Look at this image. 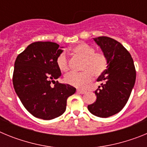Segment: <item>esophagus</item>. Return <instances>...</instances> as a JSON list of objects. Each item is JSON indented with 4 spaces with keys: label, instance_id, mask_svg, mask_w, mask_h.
Returning <instances> with one entry per match:
<instances>
[{
    "label": "esophagus",
    "instance_id": "1",
    "mask_svg": "<svg viewBox=\"0 0 147 147\" xmlns=\"http://www.w3.org/2000/svg\"><path fill=\"white\" fill-rule=\"evenodd\" d=\"M77 92L78 93H80V94H84V93H86V91L85 90H77Z\"/></svg>",
    "mask_w": 147,
    "mask_h": 147
}]
</instances>
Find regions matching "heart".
<instances>
[{"label": "heart", "instance_id": "obj_1", "mask_svg": "<svg viewBox=\"0 0 147 147\" xmlns=\"http://www.w3.org/2000/svg\"><path fill=\"white\" fill-rule=\"evenodd\" d=\"M73 55L82 59L80 70L82 72L71 73L65 76L67 84L77 88H84L92 80V76L98 77L103 74L108 65V59L104 53L96 52L95 49L85 42H80L71 49ZM58 68L62 72L69 70V62L64 52L58 55L56 59Z\"/></svg>", "mask_w": 147, "mask_h": 147}]
</instances>
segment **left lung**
I'll return each mask as SVG.
<instances>
[{"label": "left lung", "mask_w": 147, "mask_h": 147, "mask_svg": "<svg viewBox=\"0 0 147 147\" xmlns=\"http://www.w3.org/2000/svg\"><path fill=\"white\" fill-rule=\"evenodd\" d=\"M93 40L107 56L108 65L97 80L102 83L95 91L96 100L88 108L96 116L107 118L120 112L127 104L136 82V71L130 54L120 42L108 37Z\"/></svg>", "instance_id": "1"}]
</instances>
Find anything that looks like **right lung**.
Segmentation results:
<instances>
[{
    "mask_svg": "<svg viewBox=\"0 0 147 147\" xmlns=\"http://www.w3.org/2000/svg\"><path fill=\"white\" fill-rule=\"evenodd\" d=\"M62 52L56 42H35L17 57L13 85L23 106L34 117L51 120L62 115L67 98L76 92L73 86L55 81L61 76L56 59Z\"/></svg>",
    "mask_w": 147,
    "mask_h": 147,
    "instance_id": "1",
    "label": "right lung"
}]
</instances>
